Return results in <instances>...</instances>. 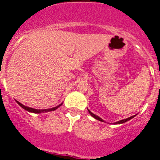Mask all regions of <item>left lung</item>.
<instances>
[{"label":"left lung","instance_id":"8db88e82","mask_svg":"<svg viewBox=\"0 0 160 160\" xmlns=\"http://www.w3.org/2000/svg\"><path fill=\"white\" fill-rule=\"evenodd\" d=\"M88 111H89V113H90V115H91V116H92V117H94V118H95V119H98V120H100V121H101V122H105V120H104V119H101V118H100V117H99V116H98V115H96V114H93L92 112H90V110H89V109H88ZM134 116H135V115H133V116L129 117V118H127V119H122V120H119V121L115 122V123H114V124H124V123H125V122L129 121V119H133V118H134Z\"/></svg>","mask_w":160,"mask_h":160}]
</instances>
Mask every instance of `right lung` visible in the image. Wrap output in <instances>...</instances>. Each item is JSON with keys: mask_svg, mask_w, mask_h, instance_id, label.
<instances>
[{"mask_svg": "<svg viewBox=\"0 0 160 160\" xmlns=\"http://www.w3.org/2000/svg\"><path fill=\"white\" fill-rule=\"evenodd\" d=\"M16 103L18 104L21 107V108H23L25 110H26V111L30 112V113H34V114H41V113H46V112H50V111H54V110H55V109H57L60 106V105H62L63 103H61L60 105H57V106L55 107H53V108H51V109H33V108H31V107H28V106H26V105H22L21 103H20L19 101H17V100H16Z\"/></svg>", "mask_w": 160, "mask_h": 160, "instance_id": "add662e5", "label": "right lung"}]
</instances>
